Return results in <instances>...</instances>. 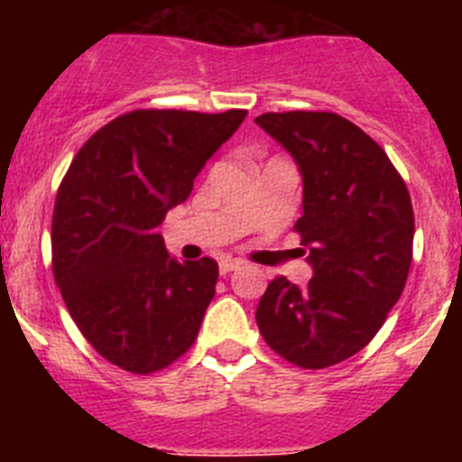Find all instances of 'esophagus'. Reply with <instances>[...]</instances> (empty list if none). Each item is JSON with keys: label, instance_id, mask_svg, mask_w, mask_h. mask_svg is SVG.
Masks as SVG:
<instances>
[{"label": "esophagus", "instance_id": "obj_1", "mask_svg": "<svg viewBox=\"0 0 462 462\" xmlns=\"http://www.w3.org/2000/svg\"><path fill=\"white\" fill-rule=\"evenodd\" d=\"M240 263H243V261H238V259H222L219 261V273H222V275H226V273L236 271Z\"/></svg>", "mask_w": 462, "mask_h": 462}]
</instances>
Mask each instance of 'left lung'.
Returning a JSON list of instances; mask_svg holds the SVG:
<instances>
[{
  "label": "left lung",
  "mask_w": 462,
  "mask_h": 462,
  "mask_svg": "<svg viewBox=\"0 0 462 462\" xmlns=\"http://www.w3.org/2000/svg\"><path fill=\"white\" fill-rule=\"evenodd\" d=\"M256 125L293 157L303 180L298 254L305 287L277 277L256 308L273 352L319 370L361 352L405 289L414 212L405 182L368 134L336 113H263Z\"/></svg>",
  "instance_id": "obj_1"
}]
</instances>
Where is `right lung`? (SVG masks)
<instances>
[{"label":"right lung","instance_id":"obj_1","mask_svg":"<svg viewBox=\"0 0 462 462\" xmlns=\"http://www.w3.org/2000/svg\"><path fill=\"white\" fill-rule=\"evenodd\" d=\"M247 110H132L85 143L52 212V268L85 340L117 368L162 370L194 345L217 261H178L157 228Z\"/></svg>","mask_w":462,"mask_h":462}]
</instances>
